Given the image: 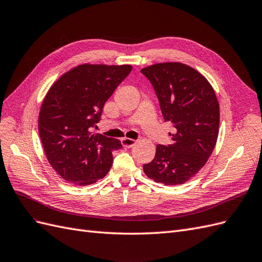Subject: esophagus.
I'll use <instances>...</instances> for the list:
<instances>
[{
	"instance_id": "esophagus-1",
	"label": "esophagus",
	"mask_w": 262,
	"mask_h": 262,
	"mask_svg": "<svg viewBox=\"0 0 262 262\" xmlns=\"http://www.w3.org/2000/svg\"><path fill=\"white\" fill-rule=\"evenodd\" d=\"M135 144H136V140H134L132 138H123L122 139V145L126 148H130Z\"/></svg>"
}]
</instances>
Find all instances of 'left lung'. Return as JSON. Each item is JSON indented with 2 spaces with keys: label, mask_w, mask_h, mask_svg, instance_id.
Wrapping results in <instances>:
<instances>
[{
  "label": "left lung",
  "mask_w": 262,
  "mask_h": 262,
  "mask_svg": "<svg viewBox=\"0 0 262 262\" xmlns=\"http://www.w3.org/2000/svg\"><path fill=\"white\" fill-rule=\"evenodd\" d=\"M140 71L155 89L164 122L174 127L172 144L157 145L144 172L166 185L183 184L204 167L214 150L220 126L217 98L205 77L184 63H156Z\"/></svg>",
  "instance_id": "left-lung-1"
}]
</instances>
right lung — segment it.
<instances>
[{
  "label": "right lung",
  "instance_id": "right-lung-1",
  "mask_svg": "<svg viewBox=\"0 0 262 262\" xmlns=\"http://www.w3.org/2000/svg\"><path fill=\"white\" fill-rule=\"evenodd\" d=\"M133 67L84 63L66 72L45 96L38 130L50 166L64 180L88 185L104 178L121 141L93 134L103 107Z\"/></svg>",
  "mask_w": 262,
  "mask_h": 262
}]
</instances>
